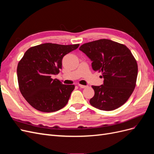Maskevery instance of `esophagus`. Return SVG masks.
I'll return each mask as SVG.
<instances>
[{
	"label": "esophagus",
	"mask_w": 154,
	"mask_h": 154,
	"mask_svg": "<svg viewBox=\"0 0 154 154\" xmlns=\"http://www.w3.org/2000/svg\"><path fill=\"white\" fill-rule=\"evenodd\" d=\"M78 86L80 87V88H85L87 87V85H81V84H79Z\"/></svg>",
	"instance_id": "34e87169"
}]
</instances>
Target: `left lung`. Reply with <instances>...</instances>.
Instances as JSON below:
<instances>
[{
    "label": "left lung",
    "mask_w": 154,
    "mask_h": 154,
    "mask_svg": "<svg viewBox=\"0 0 154 154\" xmlns=\"http://www.w3.org/2000/svg\"><path fill=\"white\" fill-rule=\"evenodd\" d=\"M79 49L91 60L92 69L101 72L104 79L103 85L92 86L94 96L91 105L106 111L123 105L133 92L137 76V64L131 51L108 39L85 43Z\"/></svg>",
    "instance_id": "left-lung-1"
}]
</instances>
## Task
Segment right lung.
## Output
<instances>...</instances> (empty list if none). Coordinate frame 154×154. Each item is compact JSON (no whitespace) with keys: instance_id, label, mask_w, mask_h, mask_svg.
Masks as SVG:
<instances>
[{"instance_id":"add662e5","label":"right lung","mask_w":154,"mask_h":154,"mask_svg":"<svg viewBox=\"0 0 154 154\" xmlns=\"http://www.w3.org/2000/svg\"><path fill=\"white\" fill-rule=\"evenodd\" d=\"M78 47L45 43L24 53L17 66L18 82L21 94L33 108L53 112L66 105L74 85H63L53 78L62 69L64 56Z\"/></svg>"}]
</instances>
